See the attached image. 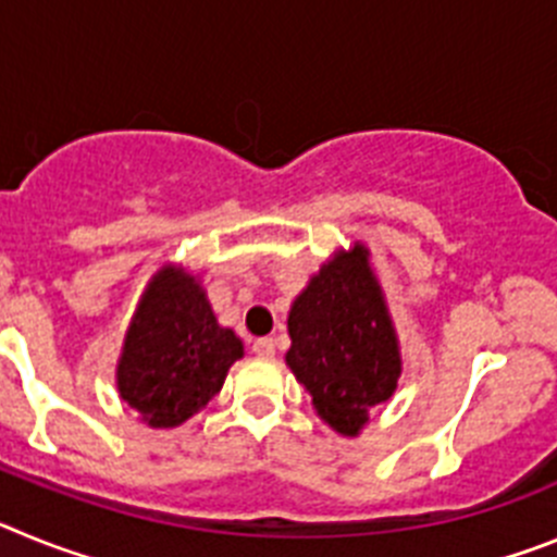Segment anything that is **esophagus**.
<instances>
[{
  "label": "esophagus",
  "mask_w": 557,
  "mask_h": 557,
  "mask_svg": "<svg viewBox=\"0 0 557 557\" xmlns=\"http://www.w3.org/2000/svg\"><path fill=\"white\" fill-rule=\"evenodd\" d=\"M253 354H256V357H262V359H273V357H275V343H273V337L256 339V343H253Z\"/></svg>",
  "instance_id": "1"
}]
</instances>
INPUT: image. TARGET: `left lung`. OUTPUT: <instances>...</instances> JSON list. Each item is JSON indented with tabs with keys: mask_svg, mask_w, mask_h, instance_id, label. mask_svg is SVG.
I'll return each mask as SVG.
<instances>
[{
	"mask_svg": "<svg viewBox=\"0 0 557 557\" xmlns=\"http://www.w3.org/2000/svg\"><path fill=\"white\" fill-rule=\"evenodd\" d=\"M287 332L284 362L312 398L314 416L337 435L357 437L401 376L396 323L368 245L337 248L309 275L289 307Z\"/></svg>",
	"mask_w": 557,
	"mask_h": 557,
	"instance_id": "left-lung-1",
	"label": "left lung"
}]
</instances>
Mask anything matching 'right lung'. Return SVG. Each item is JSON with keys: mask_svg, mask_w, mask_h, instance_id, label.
<instances>
[{"mask_svg": "<svg viewBox=\"0 0 557 557\" xmlns=\"http://www.w3.org/2000/svg\"><path fill=\"white\" fill-rule=\"evenodd\" d=\"M245 346L220 326L200 275L166 262L131 318L116 359L120 398L152 430H172L223 391Z\"/></svg>", "mask_w": 557, "mask_h": 557, "instance_id": "right-lung-1", "label": "right lung"}]
</instances>
